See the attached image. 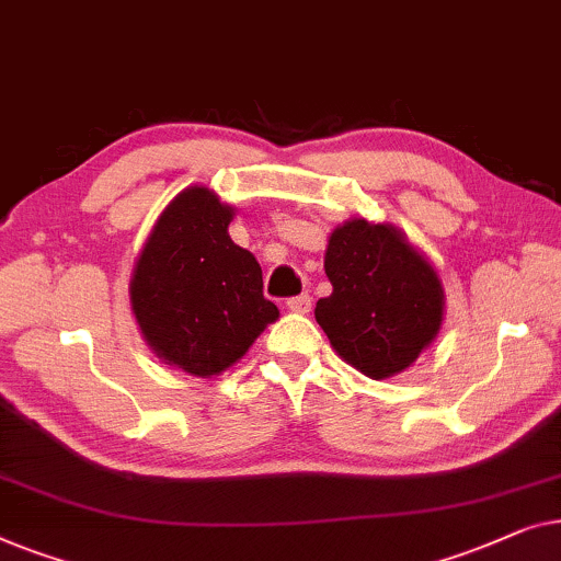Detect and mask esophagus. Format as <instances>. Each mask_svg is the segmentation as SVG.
<instances>
[{
  "label": "esophagus",
  "mask_w": 561,
  "mask_h": 561,
  "mask_svg": "<svg viewBox=\"0 0 561 561\" xmlns=\"http://www.w3.org/2000/svg\"><path fill=\"white\" fill-rule=\"evenodd\" d=\"M310 305H312L310 295H297V297H289V299H287L289 310H291V312H299V314L310 312Z\"/></svg>",
  "instance_id": "1"
}]
</instances>
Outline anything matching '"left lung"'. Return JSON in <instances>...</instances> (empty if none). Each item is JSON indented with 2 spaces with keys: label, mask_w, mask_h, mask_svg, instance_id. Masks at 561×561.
<instances>
[{
  "label": "left lung",
  "mask_w": 561,
  "mask_h": 561,
  "mask_svg": "<svg viewBox=\"0 0 561 561\" xmlns=\"http://www.w3.org/2000/svg\"><path fill=\"white\" fill-rule=\"evenodd\" d=\"M325 274L333 295L318 299L314 320L337 356L368 378L401 374L437 337L445 289L435 266L391 224L351 218L337 226Z\"/></svg>",
  "instance_id": "left-lung-1"
}]
</instances>
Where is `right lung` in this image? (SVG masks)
I'll list each match as a JSON object with an SVG mask.
<instances>
[{"label":"right lung","mask_w":561,"mask_h":561,"mask_svg":"<svg viewBox=\"0 0 561 561\" xmlns=\"http://www.w3.org/2000/svg\"><path fill=\"white\" fill-rule=\"evenodd\" d=\"M231 220L216 193L185 187L157 218L129 282L154 356L201 378L224 374L279 318L264 297L262 266L228 236Z\"/></svg>","instance_id":"add662e5"}]
</instances>
